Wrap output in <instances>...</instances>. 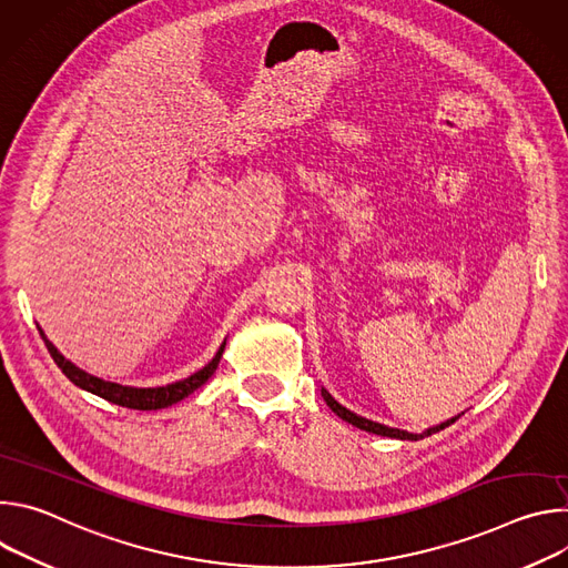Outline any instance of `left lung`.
I'll use <instances>...</instances> for the list:
<instances>
[{
  "label": "left lung",
  "instance_id": "obj_1",
  "mask_svg": "<svg viewBox=\"0 0 568 568\" xmlns=\"http://www.w3.org/2000/svg\"><path fill=\"white\" fill-rule=\"evenodd\" d=\"M323 393V399L328 402V407L342 418V420H346V423H351V425H355L357 429H364V432H371V434H377V436H388V438H399V440H420V438H425V436H432V434H436V432H440V429H445V427H449L452 423H456V418H452V420H447V423H443V425H438V427H432V429H427V432H423V434H409V432H402V429H393V427H386V425H379V423H373V420H366V418H362V416H357V414H353V412H348L346 407H342V404L326 390L323 388L321 390Z\"/></svg>",
  "mask_w": 568,
  "mask_h": 568
}]
</instances>
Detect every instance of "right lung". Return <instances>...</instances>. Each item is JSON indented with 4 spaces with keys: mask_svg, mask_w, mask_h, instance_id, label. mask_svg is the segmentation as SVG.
I'll return each instance as SVG.
<instances>
[{
    "mask_svg": "<svg viewBox=\"0 0 568 568\" xmlns=\"http://www.w3.org/2000/svg\"><path fill=\"white\" fill-rule=\"evenodd\" d=\"M44 339V346L49 348L53 362L58 364V368L80 388H85L112 404H119V407H128V409H139V412H154V409H166L171 407V404L184 399L186 395H191L195 388H200L217 368L220 364V357H222V351H224V344L220 346V351L215 353V357L204 366L200 368L197 373H193L191 377L186 379H180V382H173V384H166V386H156V388H132V386H121V384H114V382H105V379H99L85 371L75 368L69 359H64L55 346L47 339Z\"/></svg>",
    "mask_w": 568,
    "mask_h": 568,
    "instance_id": "obj_1",
    "label": "right lung"
}]
</instances>
